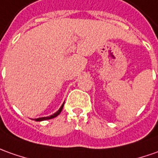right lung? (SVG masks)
Returning <instances> with one entry per match:
<instances>
[{
  "label": "right lung",
  "instance_id": "add662e5",
  "mask_svg": "<svg viewBox=\"0 0 158 158\" xmlns=\"http://www.w3.org/2000/svg\"><path fill=\"white\" fill-rule=\"evenodd\" d=\"M64 103H65V102H64ZM64 103H63V105L60 106V108L59 110H57L55 113H53L52 115L48 116V117H43V118H36V119H35V121H44V120L51 119V118H53L57 117V116H58L59 114H60V113L61 110H62V109H63V106H64Z\"/></svg>",
  "mask_w": 158,
  "mask_h": 158
}]
</instances>
